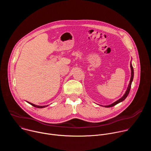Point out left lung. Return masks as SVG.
<instances>
[{"label":"left lung","instance_id":"8db88e82","mask_svg":"<svg viewBox=\"0 0 151 151\" xmlns=\"http://www.w3.org/2000/svg\"><path fill=\"white\" fill-rule=\"evenodd\" d=\"M130 68H131V78H130V83H129V85L128 86V88H127V90H126L125 94H124V96L121 98L119 99V100H118L117 101H116L115 102H114V103L111 104H109V105H107V106H104V107H112L117 104H118L119 103L124 101L126 97L128 96L129 93H130V88H131V85H132V81H133V77H134V70H133V66L132 64V63H130Z\"/></svg>","mask_w":151,"mask_h":151}]
</instances>
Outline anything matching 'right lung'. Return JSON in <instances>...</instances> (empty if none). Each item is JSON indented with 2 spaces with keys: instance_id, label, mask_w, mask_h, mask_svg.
Returning <instances> with one entry per match:
<instances>
[{
  "instance_id": "add662e5",
  "label": "right lung",
  "mask_w": 151,
  "mask_h": 151,
  "mask_svg": "<svg viewBox=\"0 0 151 151\" xmlns=\"http://www.w3.org/2000/svg\"><path fill=\"white\" fill-rule=\"evenodd\" d=\"M27 103H29L30 104L32 105L33 106L35 107H37V108H44V107H47V106H37V105L34 104H33V103H30V102H29V101H27Z\"/></svg>"
}]
</instances>
